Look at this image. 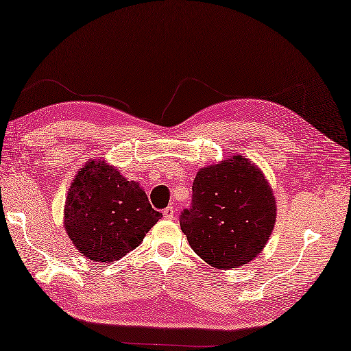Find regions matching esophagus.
<instances>
[{"mask_svg":"<svg viewBox=\"0 0 351 351\" xmlns=\"http://www.w3.org/2000/svg\"><path fill=\"white\" fill-rule=\"evenodd\" d=\"M162 217L166 220H173L175 219V210L173 206H167L166 210H162Z\"/></svg>","mask_w":351,"mask_h":351,"instance_id":"esophagus-1","label":"esophagus"}]
</instances>
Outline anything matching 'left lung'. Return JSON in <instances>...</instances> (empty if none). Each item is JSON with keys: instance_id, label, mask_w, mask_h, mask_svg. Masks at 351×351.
<instances>
[{"instance_id": "obj_1", "label": "left lung", "mask_w": 351, "mask_h": 351, "mask_svg": "<svg viewBox=\"0 0 351 351\" xmlns=\"http://www.w3.org/2000/svg\"><path fill=\"white\" fill-rule=\"evenodd\" d=\"M276 197L263 170L243 155L199 169L193 206L180 225L206 264L235 270L255 259L276 223Z\"/></svg>"}]
</instances>
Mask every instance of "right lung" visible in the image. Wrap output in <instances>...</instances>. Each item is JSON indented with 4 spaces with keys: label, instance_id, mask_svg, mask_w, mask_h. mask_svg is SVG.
Listing matches in <instances>:
<instances>
[{
    "label": "right lung",
    "instance_id": "obj_1",
    "mask_svg": "<svg viewBox=\"0 0 351 351\" xmlns=\"http://www.w3.org/2000/svg\"><path fill=\"white\" fill-rule=\"evenodd\" d=\"M161 217L138 182L106 160H88L71 182L63 226L81 255L106 264L138 247Z\"/></svg>",
    "mask_w": 351,
    "mask_h": 351
}]
</instances>
